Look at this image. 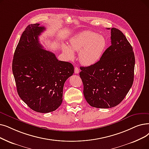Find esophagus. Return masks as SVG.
<instances>
[{
	"label": "esophagus",
	"mask_w": 149,
	"mask_h": 149,
	"mask_svg": "<svg viewBox=\"0 0 149 149\" xmlns=\"http://www.w3.org/2000/svg\"><path fill=\"white\" fill-rule=\"evenodd\" d=\"M74 71H75V74H78L80 72V70H79V68H77V67L75 68V70Z\"/></svg>",
	"instance_id": "esophagus-1"
}]
</instances>
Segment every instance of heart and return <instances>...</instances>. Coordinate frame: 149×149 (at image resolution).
<instances>
[{"instance_id":"b5f03b06","label":"heart","mask_w":149,"mask_h":149,"mask_svg":"<svg viewBox=\"0 0 149 149\" xmlns=\"http://www.w3.org/2000/svg\"><path fill=\"white\" fill-rule=\"evenodd\" d=\"M106 46V40L102 35L91 31H84L71 38L69 46L63 45L62 49L69 59L74 58L73 51L80 52L81 63L89 66L99 61Z\"/></svg>"}]
</instances>
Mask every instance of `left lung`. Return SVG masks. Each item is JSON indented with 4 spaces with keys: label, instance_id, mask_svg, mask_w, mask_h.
I'll list each match as a JSON object with an SVG mask.
<instances>
[{
    "label": "left lung",
    "instance_id": "left-lung-1",
    "mask_svg": "<svg viewBox=\"0 0 149 149\" xmlns=\"http://www.w3.org/2000/svg\"><path fill=\"white\" fill-rule=\"evenodd\" d=\"M111 45L99 61L88 67H80L85 98L91 106L98 108L119 104L134 80L135 58L131 44L116 28L111 29Z\"/></svg>",
    "mask_w": 149,
    "mask_h": 149
}]
</instances>
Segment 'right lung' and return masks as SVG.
I'll use <instances>...</instances> for the list:
<instances>
[{"label":"right lung","instance_id":"1","mask_svg":"<svg viewBox=\"0 0 149 149\" xmlns=\"http://www.w3.org/2000/svg\"><path fill=\"white\" fill-rule=\"evenodd\" d=\"M45 30L40 24L28 25L12 63L19 96L31 109L42 113L61 105L64 84L74 71L72 64L59 61L54 53L44 49L38 38Z\"/></svg>","mask_w":149,"mask_h":149}]
</instances>
